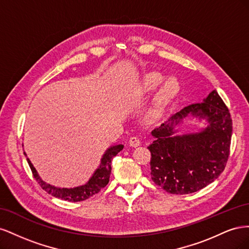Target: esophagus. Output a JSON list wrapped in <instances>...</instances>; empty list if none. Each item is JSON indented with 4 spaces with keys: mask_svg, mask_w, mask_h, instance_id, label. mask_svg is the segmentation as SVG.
<instances>
[{
    "mask_svg": "<svg viewBox=\"0 0 249 249\" xmlns=\"http://www.w3.org/2000/svg\"><path fill=\"white\" fill-rule=\"evenodd\" d=\"M140 143H141V140H140V138H139L138 136H133V137H131V139H130V145H131V146H133V147L139 146Z\"/></svg>",
    "mask_w": 249,
    "mask_h": 249,
    "instance_id": "34e87169",
    "label": "esophagus"
}]
</instances>
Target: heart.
<instances>
[{
  "label": "heart",
  "mask_w": 249,
  "mask_h": 249,
  "mask_svg": "<svg viewBox=\"0 0 249 249\" xmlns=\"http://www.w3.org/2000/svg\"><path fill=\"white\" fill-rule=\"evenodd\" d=\"M165 77L158 71H150L145 73L135 86V92L137 94H145L153 91L164 81ZM178 90V83L175 78H169L164 82L163 86L157 95L158 104L168 102Z\"/></svg>",
  "instance_id": "b5f03b06"
}]
</instances>
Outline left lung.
<instances>
[{
  "mask_svg": "<svg viewBox=\"0 0 249 249\" xmlns=\"http://www.w3.org/2000/svg\"><path fill=\"white\" fill-rule=\"evenodd\" d=\"M207 118L210 124L196 134L172 137L173 124L188 114ZM232 123L224 102L213 90L200 104H192L157 127L150 152L153 182L172 194H189L221 175L230 156Z\"/></svg>",
  "mask_w": 249,
  "mask_h": 249,
  "instance_id": "left-lung-1",
  "label": "left lung"
}]
</instances>
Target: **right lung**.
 Returning a JSON list of instances; mask_svg holds the SVG:
<instances>
[{"instance_id":"right-lung-1","label":"right lung","mask_w":249,"mask_h":249,"mask_svg":"<svg viewBox=\"0 0 249 249\" xmlns=\"http://www.w3.org/2000/svg\"><path fill=\"white\" fill-rule=\"evenodd\" d=\"M124 148V145L118 144L115 146H112L108 148V150L102 158V162L100 167L96 169V171L93 173L92 178L89 179V182L86 185H83L76 188H57L55 186H52L50 184H47L46 182L39 178L38 173L35 170L34 166L32 165L31 161L27 158V161L31 171L33 173L34 178L37 180V183L42 188L44 191H47L49 194L53 195L57 198H61L63 200L69 201H82L85 200L89 197L93 196L94 194L99 193L104 187H106L109 183L110 173H111V161L113 157H115L120 150ZM26 155V154H25Z\"/></svg>"}]
</instances>
